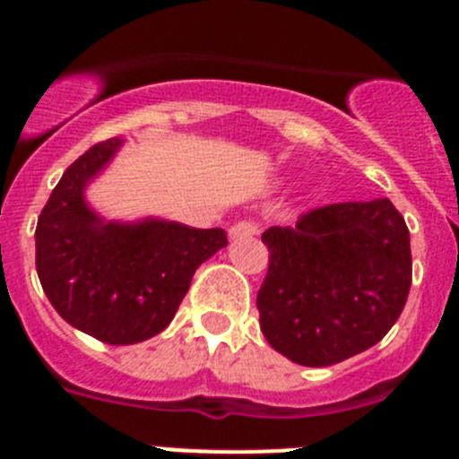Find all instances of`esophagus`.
I'll return each instance as SVG.
<instances>
[{
  "mask_svg": "<svg viewBox=\"0 0 459 459\" xmlns=\"http://www.w3.org/2000/svg\"><path fill=\"white\" fill-rule=\"evenodd\" d=\"M259 234V227L255 222H237V225L230 227V238L237 241V238H253Z\"/></svg>",
  "mask_w": 459,
  "mask_h": 459,
  "instance_id": "esophagus-1",
  "label": "esophagus"
}]
</instances>
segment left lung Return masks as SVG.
I'll list each match as a JSON object with an SVG mask.
<instances>
[{"instance_id":"1","label":"left lung","mask_w":459,"mask_h":459,"mask_svg":"<svg viewBox=\"0 0 459 459\" xmlns=\"http://www.w3.org/2000/svg\"><path fill=\"white\" fill-rule=\"evenodd\" d=\"M259 326L299 366H333L370 350L397 322L411 287L409 230L391 200L340 202L269 227Z\"/></svg>"}]
</instances>
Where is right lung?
<instances>
[{"mask_svg":"<svg viewBox=\"0 0 459 459\" xmlns=\"http://www.w3.org/2000/svg\"><path fill=\"white\" fill-rule=\"evenodd\" d=\"M112 137L75 160L36 225V271L55 310L108 344H135L174 319L195 271L227 246L221 227L195 230L163 218L105 221L84 190L119 152Z\"/></svg>","mask_w":459,"mask_h":459,"instance_id":"obj_1","label":"right lung"}]
</instances>
